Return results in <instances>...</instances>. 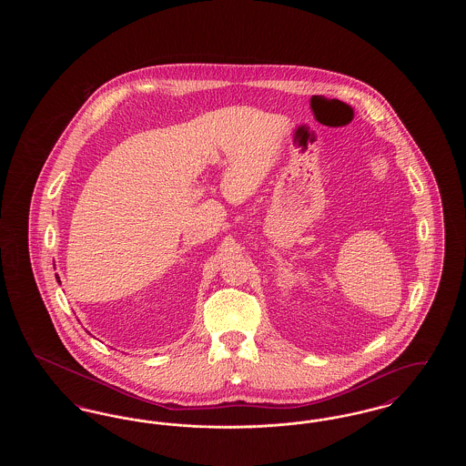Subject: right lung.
Instances as JSON below:
<instances>
[{
    "instance_id": "add662e5",
    "label": "right lung",
    "mask_w": 466,
    "mask_h": 466,
    "mask_svg": "<svg viewBox=\"0 0 466 466\" xmlns=\"http://www.w3.org/2000/svg\"><path fill=\"white\" fill-rule=\"evenodd\" d=\"M56 279H57V283L61 285V279H59V276H57V274H56Z\"/></svg>"
}]
</instances>
